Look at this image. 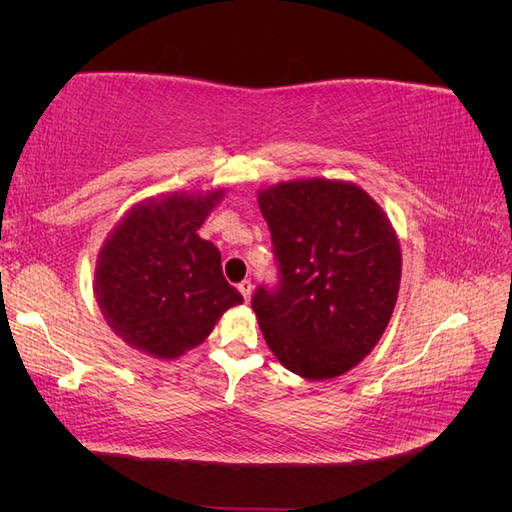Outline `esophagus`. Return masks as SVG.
Returning <instances> with one entry per match:
<instances>
[{
    "mask_svg": "<svg viewBox=\"0 0 512 512\" xmlns=\"http://www.w3.org/2000/svg\"><path fill=\"white\" fill-rule=\"evenodd\" d=\"M237 288H239V292L243 294V299H245V301H250V297H252V288H254V286H252V282H250V280H243Z\"/></svg>",
    "mask_w": 512,
    "mask_h": 512,
    "instance_id": "obj_1",
    "label": "esophagus"
}]
</instances>
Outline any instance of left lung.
Returning a JSON list of instances; mask_svg holds the SVG:
<instances>
[{"label":"left lung","instance_id":"1","mask_svg":"<svg viewBox=\"0 0 512 512\" xmlns=\"http://www.w3.org/2000/svg\"><path fill=\"white\" fill-rule=\"evenodd\" d=\"M280 282L252 297L280 363L307 380L346 374L391 320L401 252L382 207L359 185L301 179L258 192Z\"/></svg>","mask_w":512,"mask_h":512}]
</instances>
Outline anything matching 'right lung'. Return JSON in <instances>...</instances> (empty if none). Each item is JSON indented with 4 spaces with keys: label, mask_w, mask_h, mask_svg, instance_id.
<instances>
[{
    "label": "right lung",
    "mask_w": 512,
    "mask_h": 512,
    "mask_svg": "<svg viewBox=\"0 0 512 512\" xmlns=\"http://www.w3.org/2000/svg\"><path fill=\"white\" fill-rule=\"evenodd\" d=\"M220 196L149 198L104 241L96 301L108 327L128 346L177 359L203 344L226 309L243 301L226 282L218 247L196 232Z\"/></svg>",
    "instance_id": "right-lung-1"
}]
</instances>
